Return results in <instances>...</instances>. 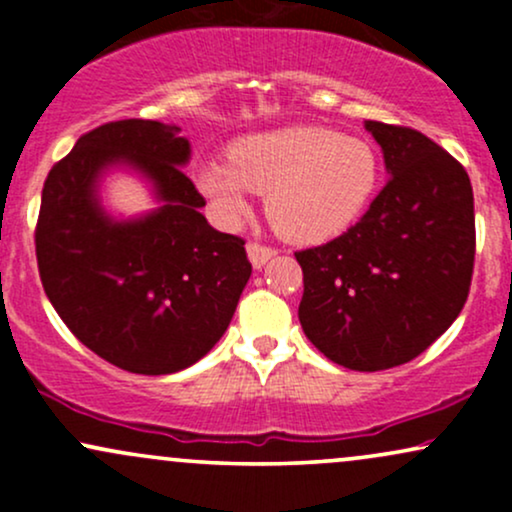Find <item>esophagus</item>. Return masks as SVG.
<instances>
[{
  "instance_id": "1",
  "label": "esophagus",
  "mask_w": 512,
  "mask_h": 512,
  "mask_svg": "<svg viewBox=\"0 0 512 512\" xmlns=\"http://www.w3.org/2000/svg\"><path fill=\"white\" fill-rule=\"evenodd\" d=\"M276 255L274 248H269V245H262V243H248V257L252 262V267L260 269L267 264L272 257Z\"/></svg>"
}]
</instances>
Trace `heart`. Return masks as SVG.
Returning <instances> with one entry per match:
<instances>
[{
	"label": "heart",
	"mask_w": 512,
	"mask_h": 512,
	"mask_svg": "<svg viewBox=\"0 0 512 512\" xmlns=\"http://www.w3.org/2000/svg\"><path fill=\"white\" fill-rule=\"evenodd\" d=\"M197 173V187L223 221L250 211L267 195L272 228L291 243H322L354 223L378 185V156L366 139L330 127L298 125L252 134Z\"/></svg>",
	"instance_id": "obj_1"
}]
</instances>
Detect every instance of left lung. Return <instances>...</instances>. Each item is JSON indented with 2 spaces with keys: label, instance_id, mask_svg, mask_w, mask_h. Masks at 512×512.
Masks as SVG:
<instances>
[{
  "label": "left lung",
  "instance_id": "8db88e82",
  "mask_svg": "<svg viewBox=\"0 0 512 512\" xmlns=\"http://www.w3.org/2000/svg\"><path fill=\"white\" fill-rule=\"evenodd\" d=\"M390 180L356 226L296 252L305 337L351 370L402 366L455 322L474 272V195L460 161L411 127L366 120Z\"/></svg>",
  "mask_w": 512,
  "mask_h": 512
}]
</instances>
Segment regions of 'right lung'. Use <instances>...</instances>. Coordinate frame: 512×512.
<instances>
[{
  "instance_id": "right-lung-1",
  "label": "right lung",
  "mask_w": 512,
  "mask_h": 512,
  "mask_svg": "<svg viewBox=\"0 0 512 512\" xmlns=\"http://www.w3.org/2000/svg\"><path fill=\"white\" fill-rule=\"evenodd\" d=\"M187 158L178 127L105 122L81 134L43 187L35 223L43 289L81 344L129 373H178L209 354L252 272L245 240L199 214L207 202L182 173ZM113 162L142 169L164 207L134 222L105 217L95 182Z\"/></svg>"
}]
</instances>
